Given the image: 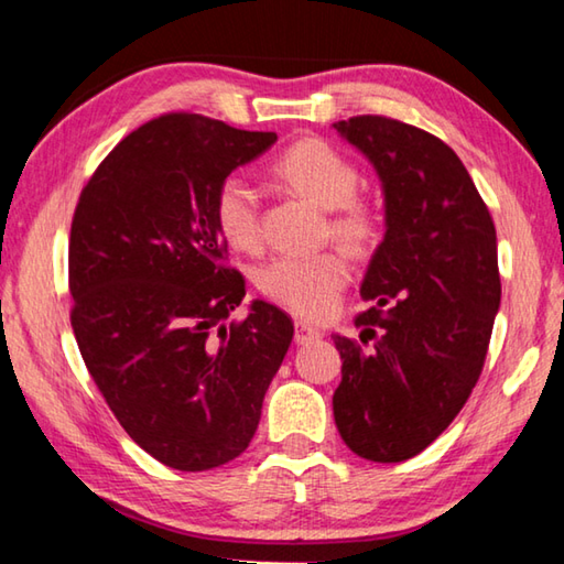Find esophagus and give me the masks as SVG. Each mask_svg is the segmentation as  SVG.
<instances>
[{
    "label": "esophagus",
    "instance_id": "esophagus-1",
    "mask_svg": "<svg viewBox=\"0 0 564 564\" xmlns=\"http://www.w3.org/2000/svg\"><path fill=\"white\" fill-rule=\"evenodd\" d=\"M318 338H321V330L316 326H311V323L305 321H295V343H311Z\"/></svg>",
    "mask_w": 564,
    "mask_h": 564
}]
</instances>
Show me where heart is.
<instances>
[{
    "mask_svg": "<svg viewBox=\"0 0 564 564\" xmlns=\"http://www.w3.org/2000/svg\"><path fill=\"white\" fill-rule=\"evenodd\" d=\"M273 176L295 196L321 212H330L328 231L350 251H362L376 238V218L356 202L358 171L336 149L318 139H305L273 161ZM214 221L224 241L236 251L261 248L259 191L243 176H228L216 188ZM348 263L340 253L281 256L259 273L261 291L283 308L303 318H323L336 308L348 283Z\"/></svg>",
    "mask_w": 564,
    "mask_h": 564,
    "instance_id": "1",
    "label": "heart"
}]
</instances>
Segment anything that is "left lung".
Segmentation results:
<instances>
[{
	"instance_id": "obj_1",
	"label": "left lung",
	"mask_w": 564,
	"mask_h": 564,
	"mask_svg": "<svg viewBox=\"0 0 564 564\" xmlns=\"http://www.w3.org/2000/svg\"><path fill=\"white\" fill-rule=\"evenodd\" d=\"M368 159L383 191L386 234L360 295V340L333 333L340 386L338 433L373 463L423 453L480 378L500 311L498 236L455 151L423 129L386 117L333 123Z\"/></svg>"
}]
</instances>
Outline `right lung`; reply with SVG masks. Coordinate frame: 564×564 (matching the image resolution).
Here are the masks:
<instances>
[{
	"instance_id": "add662e5",
	"label": "right lung",
	"mask_w": 564,
	"mask_h": 564,
	"mask_svg": "<svg viewBox=\"0 0 564 564\" xmlns=\"http://www.w3.org/2000/svg\"><path fill=\"white\" fill-rule=\"evenodd\" d=\"M198 113H166L101 161L76 204L72 328L94 383L139 447L181 473L241 455L293 338L281 308L224 265L216 188L275 144Z\"/></svg>"
}]
</instances>
